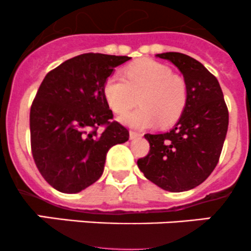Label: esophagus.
Instances as JSON below:
<instances>
[{
	"mask_svg": "<svg viewBox=\"0 0 251 251\" xmlns=\"http://www.w3.org/2000/svg\"><path fill=\"white\" fill-rule=\"evenodd\" d=\"M142 133L141 132H136V131H130V138L131 140H136V138H141Z\"/></svg>",
	"mask_w": 251,
	"mask_h": 251,
	"instance_id": "1",
	"label": "esophagus"
}]
</instances>
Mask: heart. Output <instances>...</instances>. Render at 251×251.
<instances>
[{
    "instance_id": "obj_1",
    "label": "heart",
    "mask_w": 251,
    "mask_h": 251,
    "mask_svg": "<svg viewBox=\"0 0 251 251\" xmlns=\"http://www.w3.org/2000/svg\"><path fill=\"white\" fill-rule=\"evenodd\" d=\"M103 95L114 113H124L136 103L141 108L119 116L130 127L144 128L174 125L187 103L186 81L161 63L142 59L124 70V77L110 75L103 86Z\"/></svg>"
}]
</instances>
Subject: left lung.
Listing matches in <instances>:
<instances>
[{
    "instance_id": "obj_1",
    "label": "left lung",
    "mask_w": 251,
    "mask_h": 251,
    "mask_svg": "<svg viewBox=\"0 0 251 251\" xmlns=\"http://www.w3.org/2000/svg\"><path fill=\"white\" fill-rule=\"evenodd\" d=\"M156 57L173 63L183 75L187 103L169 132L144 135L151 149L137 165L146 178L165 191H189L203 183L219 163L228 109L219 81L201 62L178 52Z\"/></svg>"
}]
</instances>
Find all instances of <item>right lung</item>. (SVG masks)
Instances as JSON below:
<instances>
[{
  "label": "right lung",
  "instance_id": "1",
  "mask_svg": "<svg viewBox=\"0 0 251 251\" xmlns=\"http://www.w3.org/2000/svg\"><path fill=\"white\" fill-rule=\"evenodd\" d=\"M126 55L85 53L45 76L30 110L31 151L40 174L62 193H78L104 170L108 151L128 140L113 119L103 86ZM105 126L102 133L97 130Z\"/></svg>",
  "mask_w": 251,
  "mask_h": 251
}]
</instances>
